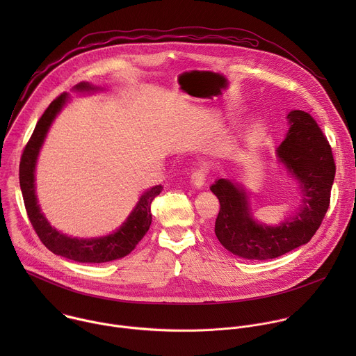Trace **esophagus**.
I'll return each instance as SVG.
<instances>
[{"label": "esophagus", "instance_id": "obj_1", "mask_svg": "<svg viewBox=\"0 0 356 356\" xmlns=\"http://www.w3.org/2000/svg\"><path fill=\"white\" fill-rule=\"evenodd\" d=\"M206 177H207V169H198V170H195V172L191 175L190 180H191V184H193L194 187L201 188L202 186L206 184Z\"/></svg>", "mask_w": 356, "mask_h": 356}]
</instances>
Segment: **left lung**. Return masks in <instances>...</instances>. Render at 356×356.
<instances>
[{"mask_svg": "<svg viewBox=\"0 0 356 356\" xmlns=\"http://www.w3.org/2000/svg\"><path fill=\"white\" fill-rule=\"evenodd\" d=\"M289 132L279 145L277 161L298 183L301 206L276 227L252 217L242 184L218 179L210 188L220 200L216 235L221 245L245 259H273L307 243L330 206L335 163L331 146L314 118L300 110L287 115Z\"/></svg>", "mask_w": 356, "mask_h": 356, "instance_id": "obj_1", "label": "left lung"}]
</instances>
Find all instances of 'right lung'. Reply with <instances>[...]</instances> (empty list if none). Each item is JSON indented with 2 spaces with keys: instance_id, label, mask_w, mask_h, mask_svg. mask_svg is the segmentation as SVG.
Returning a JSON list of instances; mask_svg holds the SVG:
<instances>
[{
  "instance_id": "right-lung-1",
  "label": "right lung",
  "mask_w": 356,
  "mask_h": 356,
  "mask_svg": "<svg viewBox=\"0 0 356 356\" xmlns=\"http://www.w3.org/2000/svg\"><path fill=\"white\" fill-rule=\"evenodd\" d=\"M74 90L81 92H91L99 90V87L91 86L90 83H79ZM67 99L69 94L63 92L50 103L43 115L39 118L35 131L24 149L19 163V184L25 209L39 239L55 255L80 264L111 262L127 257L147 232L152 222L150 204L155 197L161 194L163 187L159 184L145 191L127 221L110 235L88 239L72 238L50 225L44 216L40 213V207L35 194V168L47 131L55 121L56 115L66 106Z\"/></svg>"
}]
</instances>
